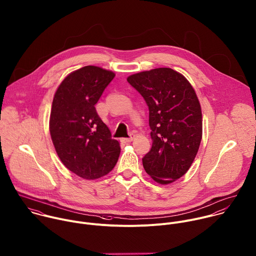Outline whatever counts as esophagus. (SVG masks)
Segmentation results:
<instances>
[{
	"mask_svg": "<svg viewBox=\"0 0 256 256\" xmlns=\"http://www.w3.org/2000/svg\"><path fill=\"white\" fill-rule=\"evenodd\" d=\"M134 134H132L130 138H122V140L124 142H132V140H134Z\"/></svg>",
	"mask_w": 256,
	"mask_h": 256,
	"instance_id": "obj_1",
	"label": "esophagus"
}]
</instances>
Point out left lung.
<instances>
[{"mask_svg":"<svg viewBox=\"0 0 256 256\" xmlns=\"http://www.w3.org/2000/svg\"><path fill=\"white\" fill-rule=\"evenodd\" d=\"M150 110L152 146L144 156L146 174L170 184L192 166L202 138V108L194 88L180 72L158 68L130 76Z\"/></svg>","mask_w":256,"mask_h":256,"instance_id":"left-lung-1","label":"left lung"}]
</instances>
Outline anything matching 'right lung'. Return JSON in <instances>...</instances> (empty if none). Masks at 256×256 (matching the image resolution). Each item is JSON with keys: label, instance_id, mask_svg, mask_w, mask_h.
<instances>
[{"label": "right lung", "instance_id": "right-lung-1", "mask_svg": "<svg viewBox=\"0 0 256 256\" xmlns=\"http://www.w3.org/2000/svg\"><path fill=\"white\" fill-rule=\"evenodd\" d=\"M116 74L86 66L68 74L58 86L50 110V134L64 166L84 180H96L112 170L120 146L94 104Z\"/></svg>", "mask_w": 256, "mask_h": 256}]
</instances>
